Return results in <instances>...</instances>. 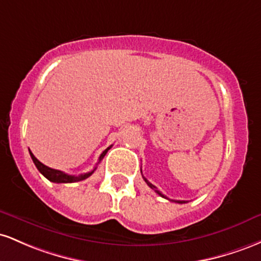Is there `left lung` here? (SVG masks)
<instances>
[{"mask_svg":"<svg viewBox=\"0 0 261 261\" xmlns=\"http://www.w3.org/2000/svg\"><path fill=\"white\" fill-rule=\"evenodd\" d=\"M140 171H142V170H140ZM143 178H144V181H145L146 184H148V186L150 187V189L155 190V192H156L158 195H160V196H162V197H164V198H168V197H166V196H164V195L162 194V192H160V191H158V190H156V187H155V186L153 185V184H150V182H149V181L146 180L145 177H143ZM168 200H169V198H168ZM170 201H174V200H170ZM174 202H177V203H186V201H174Z\"/></svg>","mask_w":261,"mask_h":261,"instance_id":"obj_1","label":"left lung"}]
</instances>
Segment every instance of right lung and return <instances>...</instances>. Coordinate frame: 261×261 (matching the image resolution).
Listing matches in <instances>:
<instances>
[{
	"mask_svg": "<svg viewBox=\"0 0 261 261\" xmlns=\"http://www.w3.org/2000/svg\"><path fill=\"white\" fill-rule=\"evenodd\" d=\"M111 146H112V145H111ZM111 146H108L106 150H103V153L99 155L97 164L102 162V159H103L105 155L107 154V151L110 150ZM29 154H31L32 160H33L34 165L37 166V169L39 170L40 174L44 175V176L48 178L49 181H51V182H55V184H67V182H77V181H83V180H85V178L91 176V175L93 174V171L96 170V168H95L92 170V171L86 172V174H81V175H79V176H75V175H67V174H65V172L60 171V170H55V169L49 168V166L44 165V164L40 163L39 160H38L37 158L34 156L33 153H32L31 150H29Z\"/></svg>",
	"mask_w": 261,
	"mask_h": 261,
	"instance_id": "1",
	"label": "right lung"
}]
</instances>
